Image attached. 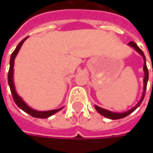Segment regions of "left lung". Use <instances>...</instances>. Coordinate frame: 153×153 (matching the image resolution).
I'll list each match as a JSON object with an SVG mask.
<instances>
[{"instance_id":"left-lung-1","label":"left lung","mask_w":153,"mask_h":153,"mask_svg":"<svg viewBox=\"0 0 153 153\" xmlns=\"http://www.w3.org/2000/svg\"><path fill=\"white\" fill-rule=\"evenodd\" d=\"M129 46H131L133 47L135 50L138 52L140 54H141L142 57H143V59H144V72H145V77H144V93H143V95H142V98H141V100H140V101L131 110H129V111H128L126 112H123V113H115V112H111V111H107V110H105V109L100 108V107H99L97 105H95L94 107L96 109V111H97L99 113H100V114L104 116V117H107V118H110V119H120V118H123V117H127L128 115H129L130 113H132L134 111H135L137 107L140 106V105L141 104L142 102V100H143V99L145 97V94H146V85H147V81H148V69H147V66H146V57L144 55V53L142 52V50L139 48L138 46L136 45L135 42H130L129 43H128Z\"/></svg>"}]
</instances>
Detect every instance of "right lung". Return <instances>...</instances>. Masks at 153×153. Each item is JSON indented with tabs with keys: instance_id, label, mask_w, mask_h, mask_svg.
Instances as JSON below:
<instances>
[{
	"instance_id": "obj_1",
	"label": "right lung",
	"mask_w": 153,
	"mask_h": 153,
	"mask_svg": "<svg viewBox=\"0 0 153 153\" xmlns=\"http://www.w3.org/2000/svg\"><path fill=\"white\" fill-rule=\"evenodd\" d=\"M26 38H25L23 41H21L20 42H19V44L17 46V48H15V50L13 52V53H12V55H11V59H10V67H9L8 76H7V81H8L10 90H11L12 96H13V100H14L15 104H16L19 108L22 109L24 111H25L26 113L30 114L31 117H37V118H47V117H50L52 115H53L54 113H56V112H58V111H60L62 108L56 109V110H53V111H35V110H33V109L30 108L23 101V100L17 94V93L15 91L13 80L14 59L15 57H16V55H17V53H19V49H20L21 46L24 43V42L26 40Z\"/></svg>"
}]
</instances>
